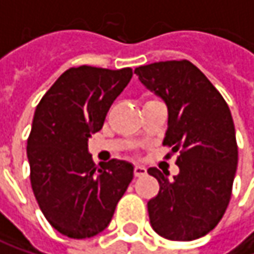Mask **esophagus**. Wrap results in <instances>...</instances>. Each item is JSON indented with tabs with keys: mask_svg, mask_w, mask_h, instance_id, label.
<instances>
[{
	"mask_svg": "<svg viewBox=\"0 0 254 254\" xmlns=\"http://www.w3.org/2000/svg\"><path fill=\"white\" fill-rule=\"evenodd\" d=\"M147 174V169L144 166H135L133 168V175L135 177H144Z\"/></svg>",
	"mask_w": 254,
	"mask_h": 254,
	"instance_id": "esophagus-1",
	"label": "esophagus"
}]
</instances>
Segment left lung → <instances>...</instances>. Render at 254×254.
<instances>
[{"instance_id": "left-lung-1", "label": "left lung", "mask_w": 254, "mask_h": 254, "mask_svg": "<svg viewBox=\"0 0 254 254\" xmlns=\"http://www.w3.org/2000/svg\"><path fill=\"white\" fill-rule=\"evenodd\" d=\"M141 83L168 106L165 145L178 153L179 174L150 168L160 190L148 203L153 229L172 241L210 232L228 207L238 148L228 104L204 73L188 60L139 66Z\"/></svg>"}]
</instances>
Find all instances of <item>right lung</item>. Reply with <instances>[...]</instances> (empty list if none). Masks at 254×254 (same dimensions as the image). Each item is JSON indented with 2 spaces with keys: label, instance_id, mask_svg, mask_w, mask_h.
Masks as SVG:
<instances>
[{
  "label": "right lung",
  "instance_id": "1",
  "mask_svg": "<svg viewBox=\"0 0 254 254\" xmlns=\"http://www.w3.org/2000/svg\"><path fill=\"white\" fill-rule=\"evenodd\" d=\"M130 77V67H72L35 110L27 138L32 190L51 227L69 238H89L107 228L133 178L129 162L95 166L88 151V138L103 127Z\"/></svg>",
  "mask_w": 254,
  "mask_h": 254
}]
</instances>
